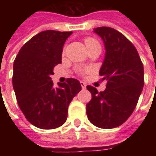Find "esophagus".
I'll return each mask as SVG.
<instances>
[{
  "instance_id": "34e87169",
  "label": "esophagus",
  "mask_w": 156,
  "mask_h": 156,
  "mask_svg": "<svg viewBox=\"0 0 156 156\" xmlns=\"http://www.w3.org/2000/svg\"><path fill=\"white\" fill-rule=\"evenodd\" d=\"M80 84H81V87L83 89H85V88H86V83H85L84 82L81 81L80 82Z\"/></svg>"
}]
</instances>
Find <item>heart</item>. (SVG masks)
<instances>
[{
    "label": "heart",
    "mask_w": 156,
    "mask_h": 156,
    "mask_svg": "<svg viewBox=\"0 0 156 156\" xmlns=\"http://www.w3.org/2000/svg\"><path fill=\"white\" fill-rule=\"evenodd\" d=\"M85 44H86V46H87V48H88V47H90V46H92V45L98 44V42L96 39L92 38V37H88V38L85 39ZM86 72H87L86 70H81L80 73H86Z\"/></svg>",
    "instance_id": "obj_1"
}]
</instances>
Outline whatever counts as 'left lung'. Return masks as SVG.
<instances>
[{
  "label": "left lung",
  "mask_w": 156,
  "mask_h": 156,
  "mask_svg": "<svg viewBox=\"0 0 156 156\" xmlns=\"http://www.w3.org/2000/svg\"><path fill=\"white\" fill-rule=\"evenodd\" d=\"M94 32L105 43L106 53L99 75L107 83L100 93L87 86L92 99L86 113L95 126L113 129L124 124L136 107L144 87V67L135 47L121 32L107 27Z\"/></svg>",
  "instance_id": "obj_1"
}]
</instances>
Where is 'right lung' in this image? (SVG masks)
I'll return each instance as SVG.
<instances>
[{
    "label": "right lung",
    "instance_id": "add662e5",
    "mask_svg": "<svg viewBox=\"0 0 156 156\" xmlns=\"http://www.w3.org/2000/svg\"><path fill=\"white\" fill-rule=\"evenodd\" d=\"M72 32L48 30L22 46L13 64L12 84L19 108L34 126L43 129L60 127L68 118V105L82 89L75 78L53 87V68L62 62L65 41Z\"/></svg>",
    "mask_w": 156,
    "mask_h": 156
}]
</instances>
